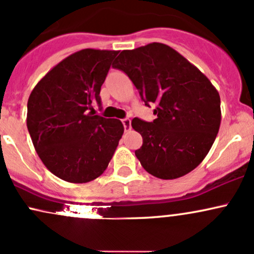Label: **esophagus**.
<instances>
[{
  "instance_id": "obj_1",
  "label": "esophagus",
  "mask_w": 254,
  "mask_h": 254,
  "mask_svg": "<svg viewBox=\"0 0 254 254\" xmlns=\"http://www.w3.org/2000/svg\"><path fill=\"white\" fill-rule=\"evenodd\" d=\"M122 124H124L125 130L130 129V120L129 119H124L122 120Z\"/></svg>"
}]
</instances>
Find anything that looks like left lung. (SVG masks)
Listing matches in <instances>:
<instances>
[{
    "label": "left lung",
    "mask_w": 254,
    "mask_h": 254,
    "mask_svg": "<svg viewBox=\"0 0 254 254\" xmlns=\"http://www.w3.org/2000/svg\"><path fill=\"white\" fill-rule=\"evenodd\" d=\"M112 67L129 77L146 106L156 105L153 122L132 120L143 138L134 153L145 171L174 180L194 170L210 150L221 122L220 96L210 80L160 43L124 50Z\"/></svg>",
    "instance_id": "8db88e82"
}]
</instances>
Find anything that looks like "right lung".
I'll return each mask as SVG.
<instances>
[{
  "label": "right lung",
  "instance_id": "1",
  "mask_svg": "<svg viewBox=\"0 0 254 254\" xmlns=\"http://www.w3.org/2000/svg\"><path fill=\"white\" fill-rule=\"evenodd\" d=\"M119 51L84 49L62 60L35 85L27 127L39 158L64 181L85 184L108 167L124 125L95 114L100 89Z\"/></svg>",
  "mask_w": 254,
  "mask_h": 254
}]
</instances>
